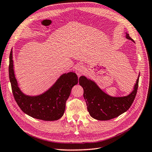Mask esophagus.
Masks as SVG:
<instances>
[{"instance_id": "34e87169", "label": "esophagus", "mask_w": 152, "mask_h": 152, "mask_svg": "<svg viewBox=\"0 0 152 152\" xmlns=\"http://www.w3.org/2000/svg\"><path fill=\"white\" fill-rule=\"evenodd\" d=\"M85 71H86V69H85L82 65L77 66L75 70V72L76 73V75H77V76H80L81 75H82L83 74H85Z\"/></svg>"}]
</instances>
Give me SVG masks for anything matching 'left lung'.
I'll list each match as a JSON object with an SVG mask.
<instances>
[{
    "label": "left lung",
    "instance_id": "obj_1",
    "mask_svg": "<svg viewBox=\"0 0 152 152\" xmlns=\"http://www.w3.org/2000/svg\"><path fill=\"white\" fill-rule=\"evenodd\" d=\"M126 38L134 42L129 34L125 33ZM138 78L133 91L125 96H111L101 89L94 80L81 76L79 83L83 88V97L87 103L89 114L94 119L100 121H107L118 117L126 112L133 103L137 94Z\"/></svg>",
    "mask_w": 152,
    "mask_h": 152
}]
</instances>
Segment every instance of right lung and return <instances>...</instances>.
<instances>
[{
  "label": "right lung",
  "mask_w": 152,
  "mask_h": 152,
  "mask_svg": "<svg viewBox=\"0 0 152 152\" xmlns=\"http://www.w3.org/2000/svg\"><path fill=\"white\" fill-rule=\"evenodd\" d=\"M9 76L15 99L22 112L33 118L44 121H56L63 116L66 101L72 88L78 82L76 74L69 72L61 75L51 87L40 94H24L15 77L12 49L10 54Z\"/></svg>",
  "instance_id": "right-lung-1"
}]
</instances>
